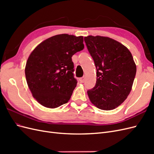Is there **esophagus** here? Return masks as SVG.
<instances>
[{
	"mask_svg": "<svg viewBox=\"0 0 154 154\" xmlns=\"http://www.w3.org/2000/svg\"><path fill=\"white\" fill-rule=\"evenodd\" d=\"M85 76H83V77H82V78H80V82L81 83H83V82H85Z\"/></svg>",
	"mask_w": 154,
	"mask_h": 154,
	"instance_id": "esophagus-1",
	"label": "esophagus"
}]
</instances>
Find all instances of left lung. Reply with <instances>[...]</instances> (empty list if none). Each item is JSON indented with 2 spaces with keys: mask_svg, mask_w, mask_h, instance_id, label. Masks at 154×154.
<instances>
[{
  "mask_svg": "<svg viewBox=\"0 0 154 154\" xmlns=\"http://www.w3.org/2000/svg\"><path fill=\"white\" fill-rule=\"evenodd\" d=\"M96 68V83L88 90V97L97 108L116 109L127 99L136 74L132 55L125 45L109 37L84 38Z\"/></svg>",
  "mask_w": 154,
  "mask_h": 154,
  "instance_id": "left-lung-1",
  "label": "left lung"
}]
</instances>
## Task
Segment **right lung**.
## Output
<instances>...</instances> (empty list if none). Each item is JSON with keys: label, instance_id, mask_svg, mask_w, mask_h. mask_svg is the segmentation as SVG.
<instances>
[{"label": "right lung", "instance_id": "obj_1", "mask_svg": "<svg viewBox=\"0 0 154 154\" xmlns=\"http://www.w3.org/2000/svg\"><path fill=\"white\" fill-rule=\"evenodd\" d=\"M83 37L55 35L41 42L26 62L27 83L34 98L48 108L68 102L75 88L72 57L84 48Z\"/></svg>", "mask_w": 154, "mask_h": 154}]
</instances>
